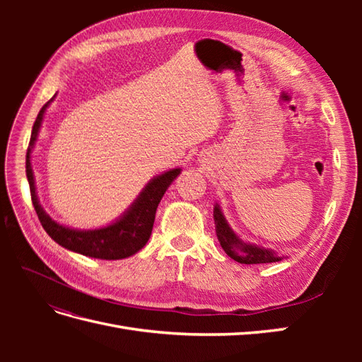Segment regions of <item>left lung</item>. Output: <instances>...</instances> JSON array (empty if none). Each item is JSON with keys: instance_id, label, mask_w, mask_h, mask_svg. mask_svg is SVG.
<instances>
[{"instance_id": "1", "label": "left lung", "mask_w": 362, "mask_h": 362, "mask_svg": "<svg viewBox=\"0 0 362 362\" xmlns=\"http://www.w3.org/2000/svg\"><path fill=\"white\" fill-rule=\"evenodd\" d=\"M213 216L216 235L218 242H221L222 249L228 257H231L234 261L240 262V264H261V262H276L284 259V257H279L275 250L266 249L254 243H247L240 238L234 233V229L229 226L222 208L217 202L214 204Z\"/></svg>"}]
</instances>
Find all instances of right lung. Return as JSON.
I'll return each mask as SVG.
<instances>
[{
    "mask_svg": "<svg viewBox=\"0 0 362 362\" xmlns=\"http://www.w3.org/2000/svg\"><path fill=\"white\" fill-rule=\"evenodd\" d=\"M56 95L42 107V110L36 117V122L31 129V139L25 157V172L30 184L31 201L33 205H35L39 221L54 242L64 249L76 252V254H81L84 257L98 259H124L134 255L148 243L152 226H154L157 206L164 193L170 187V184L181 173V168L169 169L149 180L134 202L116 221L105 226L95 229H76L56 222L43 210V206L39 202L35 172H33L31 166V152L36 145L43 116H45L47 108L54 101Z\"/></svg>",
    "mask_w": 362,
    "mask_h": 362,
    "instance_id": "right-lung-1",
    "label": "right lung"
}]
</instances>
